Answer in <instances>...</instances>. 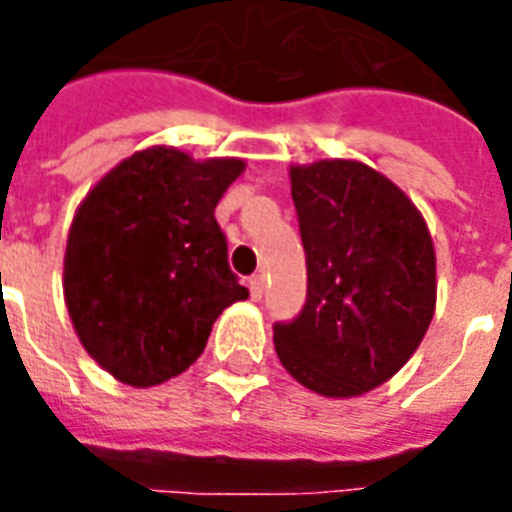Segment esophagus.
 Masks as SVG:
<instances>
[{"label": "esophagus", "mask_w": 512, "mask_h": 512, "mask_svg": "<svg viewBox=\"0 0 512 512\" xmlns=\"http://www.w3.org/2000/svg\"><path fill=\"white\" fill-rule=\"evenodd\" d=\"M263 290H265V279L260 276V273H257V276H252V279H249V292H252V298L260 300L263 298Z\"/></svg>", "instance_id": "34e87169"}]
</instances>
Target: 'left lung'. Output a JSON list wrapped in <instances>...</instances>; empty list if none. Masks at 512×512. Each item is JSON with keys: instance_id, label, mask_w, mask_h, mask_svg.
<instances>
[{"instance_id": "1", "label": "left lung", "mask_w": 512, "mask_h": 512, "mask_svg": "<svg viewBox=\"0 0 512 512\" xmlns=\"http://www.w3.org/2000/svg\"><path fill=\"white\" fill-rule=\"evenodd\" d=\"M290 182L308 292L298 317L273 327V346L311 392L360 397L411 360L432 322V236L411 198L368 163H295Z\"/></svg>"}]
</instances>
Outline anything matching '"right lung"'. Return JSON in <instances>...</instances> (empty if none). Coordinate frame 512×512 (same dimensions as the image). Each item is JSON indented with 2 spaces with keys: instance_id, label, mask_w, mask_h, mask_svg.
<instances>
[{
  "instance_id": "add662e5",
  "label": "right lung",
  "mask_w": 512,
  "mask_h": 512,
  "mask_svg": "<svg viewBox=\"0 0 512 512\" xmlns=\"http://www.w3.org/2000/svg\"><path fill=\"white\" fill-rule=\"evenodd\" d=\"M247 163L155 144L109 169L74 212L64 300L83 349L128 386L185 373L214 319L247 300L214 209Z\"/></svg>"
}]
</instances>
